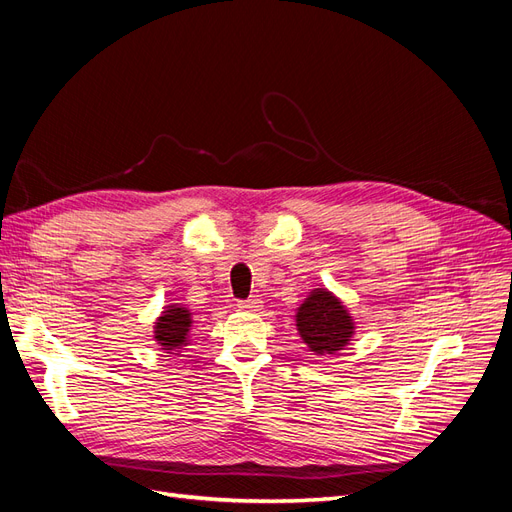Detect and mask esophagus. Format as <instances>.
Here are the masks:
<instances>
[{
  "label": "esophagus",
  "instance_id": "1",
  "mask_svg": "<svg viewBox=\"0 0 512 512\" xmlns=\"http://www.w3.org/2000/svg\"><path fill=\"white\" fill-rule=\"evenodd\" d=\"M260 303H262V301H260L258 297H250V299H245V301H239L237 307L241 309V312H258Z\"/></svg>",
  "mask_w": 512,
  "mask_h": 512
}]
</instances>
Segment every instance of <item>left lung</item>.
I'll use <instances>...</instances> for the list:
<instances>
[{
  "instance_id": "1",
  "label": "left lung",
  "mask_w": 512,
  "mask_h": 512,
  "mask_svg": "<svg viewBox=\"0 0 512 512\" xmlns=\"http://www.w3.org/2000/svg\"><path fill=\"white\" fill-rule=\"evenodd\" d=\"M297 331L316 354H335L348 346L354 322L346 305L327 288H316L297 309Z\"/></svg>"
}]
</instances>
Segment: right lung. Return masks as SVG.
I'll return each mask as SVG.
<instances>
[{"mask_svg": "<svg viewBox=\"0 0 512 512\" xmlns=\"http://www.w3.org/2000/svg\"><path fill=\"white\" fill-rule=\"evenodd\" d=\"M190 329H192L190 309L179 303H173L164 307L156 327H153V337H156V342L162 346V350H168L173 354L188 344Z\"/></svg>", "mask_w": 512, "mask_h": 512, "instance_id": "right-lung-1", "label": "right lung"}]
</instances>
